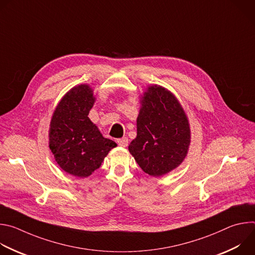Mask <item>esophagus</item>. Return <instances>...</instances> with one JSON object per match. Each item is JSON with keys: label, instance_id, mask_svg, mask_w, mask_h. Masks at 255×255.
Returning a JSON list of instances; mask_svg holds the SVG:
<instances>
[{"label": "esophagus", "instance_id": "34e87169", "mask_svg": "<svg viewBox=\"0 0 255 255\" xmlns=\"http://www.w3.org/2000/svg\"><path fill=\"white\" fill-rule=\"evenodd\" d=\"M117 142H118V144L120 145V146L126 147L127 145H128V142H129V140H128V138H127V137H122V138L118 139V140H117Z\"/></svg>", "mask_w": 255, "mask_h": 255}]
</instances>
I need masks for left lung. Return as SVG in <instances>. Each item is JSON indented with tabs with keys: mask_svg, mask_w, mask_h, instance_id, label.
<instances>
[{
	"mask_svg": "<svg viewBox=\"0 0 255 255\" xmlns=\"http://www.w3.org/2000/svg\"><path fill=\"white\" fill-rule=\"evenodd\" d=\"M137 136L128 149L144 172L163 175L187 156L189 121L175 97L162 87H149L141 101Z\"/></svg>",
	"mask_w": 255,
	"mask_h": 255,
	"instance_id": "left-lung-1",
	"label": "left lung"
}]
</instances>
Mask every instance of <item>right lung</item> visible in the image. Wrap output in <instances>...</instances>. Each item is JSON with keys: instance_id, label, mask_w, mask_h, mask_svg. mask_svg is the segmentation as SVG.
Instances as JSON below:
<instances>
[{"instance_id": "add662e5", "label": "right lung", "mask_w": 255, "mask_h": 255, "mask_svg": "<svg viewBox=\"0 0 255 255\" xmlns=\"http://www.w3.org/2000/svg\"><path fill=\"white\" fill-rule=\"evenodd\" d=\"M95 103L88 85L71 89L59 102L49 129V148L67 173L87 177L98 169L117 144L103 137L88 117Z\"/></svg>"}]
</instances>
